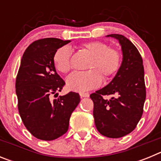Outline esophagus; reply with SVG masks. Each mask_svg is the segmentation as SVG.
I'll list each match as a JSON object with an SVG mask.
<instances>
[{"instance_id": "obj_1", "label": "esophagus", "mask_w": 161, "mask_h": 161, "mask_svg": "<svg viewBox=\"0 0 161 161\" xmlns=\"http://www.w3.org/2000/svg\"><path fill=\"white\" fill-rule=\"evenodd\" d=\"M80 97H89V94L87 93H80Z\"/></svg>"}]
</instances>
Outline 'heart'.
<instances>
[{"instance_id": "heart-1", "label": "heart", "mask_w": 161, "mask_h": 161, "mask_svg": "<svg viewBox=\"0 0 161 161\" xmlns=\"http://www.w3.org/2000/svg\"><path fill=\"white\" fill-rule=\"evenodd\" d=\"M81 49L92 55L88 65V72H75L66 80L68 89L83 93L97 88L104 79H109L119 72L122 64L120 52L114 48H109L107 44L99 41L83 43ZM72 52L64 46L56 50L53 56L55 68L62 73H67L72 68Z\"/></svg>"}]
</instances>
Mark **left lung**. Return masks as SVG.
<instances>
[{"instance_id": "8db88e82", "label": "left lung", "mask_w": 161, "mask_h": 161, "mask_svg": "<svg viewBox=\"0 0 161 161\" xmlns=\"http://www.w3.org/2000/svg\"><path fill=\"white\" fill-rule=\"evenodd\" d=\"M106 37L118 39L122 47L120 69L106 87L90 95L93 102L95 126L102 136L120 138L130 134L137 126L146 99L143 59L136 46L122 35ZM104 95H115L109 100Z\"/></svg>"}]
</instances>
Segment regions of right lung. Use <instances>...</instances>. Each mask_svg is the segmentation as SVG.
Returning a JSON list of instances; mask_svg holds the SVG:
<instances>
[{
  "label": "right lung",
  "mask_w": 161,
  "mask_h": 161,
  "mask_svg": "<svg viewBox=\"0 0 161 161\" xmlns=\"http://www.w3.org/2000/svg\"><path fill=\"white\" fill-rule=\"evenodd\" d=\"M70 42L38 39L22 55L15 84L18 111L26 129L38 139L50 141L66 133L71 114L80 101L75 92L52 98L65 85L55 70L54 54Z\"/></svg>",
  "instance_id": "right-lung-1"
}]
</instances>
